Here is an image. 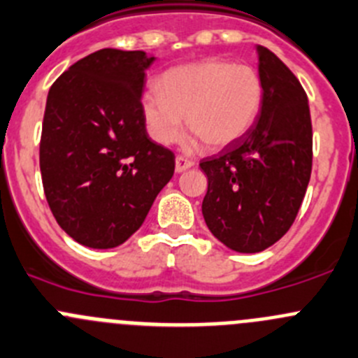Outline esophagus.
<instances>
[{"label":"esophagus","instance_id":"1","mask_svg":"<svg viewBox=\"0 0 358 358\" xmlns=\"http://www.w3.org/2000/svg\"><path fill=\"white\" fill-rule=\"evenodd\" d=\"M192 166H194L192 159L183 157V155H178V157H176V161H175V169H176V173L187 171V169L192 168Z\"/></svg>","mask_w":358,"mask_h":358}]
</instances>
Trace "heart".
I'll return each instance as SVG.
<instances>
[{
	"label": "heart",
	"mask_w": 358,
	"mask_h": 358,
	"mask_svg": "<svg viewBox=\"0 0 358 358\" xmlns=\"http://www.w3.org/2000/svg\"><path fill=\"white\" fill-rule=\"evenodd\" d=\"M262 78L253 68L225 59H206L166 71L159 92L141 96L148 134L157 143L180 140L183 117L210 148H224L245 136L262 108Z\"/></svg>",
	"instance_id": "1"
}]
</instances>
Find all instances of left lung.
<instances>
[{
  "label": "left lung",
  "instance_id": "8db88e82",
  "mask_svg": "<svg viewBox=\"0 0 358 358\" xmlns=\"http://www.w3.org/2000/svg\"><path fill=\"white\" fill-rule=\"evenodd\" d=\"M255 50L264 85L259 117L245 136L199 164L208 176L204 222L218 241L239 253L262 252L289 231L313 161L303 85L271 50L260 45Z\"/></svg>",
  "mask_w": 358,
  "mask_h": 358
}]
</instances>
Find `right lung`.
Wrapping results in <instances>:
<instances>
[{
    "instance_id": "obj_1",
    "label": "right lung",
    "mask_w": 358,
    "mask_h": 358,
    "mask_svg": "<svg viewBox=\"0 0 358 358\" xmlns=\"http://www.w3.org/2000/svg\"><path fill=\"white\" fill-rule=\"evenodd\" d=\"M143 50L103 48L62 73L47 96L40 169L62 231L89 248H115L147 218L175 173V154L148 138L141 113Z\"/></svg>"
}]
</instances>
